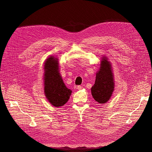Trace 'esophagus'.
<instances>
[{
    "mask_svg": "<svg viewBox=\"0 0 152 152\" xmlns=\"http://www.w3.org/2000/svg\"><path fill=\"white\" fill-rule=\"evenodd\" d=\"M77 88V89L80 90V89H82V86H78Z\"/></svg>",
    "mask_w": 152,
    "mask_h": 152,
    "instance_id": "obj_1",
    "label": "esophagus"
}]
</instances>
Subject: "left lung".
<instances>
[{
	"mask_svg": "<svg viewBox=\"0 0 152 152\" xmlns=\"http://www.w3.org/2000/svg\"><path fill=\"white\" fill-rule=\"evenodd\" d=\"M113 90L114 81L112 67L107 59L103 57L99 70L96 73L95 83L91 87L92 96L96 102L103 104L110 99Z\"/></svg>",
	"mask_w": 152,
	"mask_h": 152,
	"instance_id": "left-lung-1",
	"label": "left lung"
}]
</instances>
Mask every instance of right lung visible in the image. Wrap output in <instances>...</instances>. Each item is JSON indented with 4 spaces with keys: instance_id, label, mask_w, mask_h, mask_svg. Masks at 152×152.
I'll list each match as a JSON object with an SVG mask.
<instances>
[{
    "instance_id": "1",
    "label": "right lung",
    "mask_w": 152,
    "mask_h": 152,
    "mask_svg": "<svg viewBox=\"0 0 152 152\" xmlns=\"http://www.w3.org/2000/svg\"><path fill=\"white\" fill-rule=\"evenodd\" d=\"M58 61L50 56L44 65V93L50 103L56 107H62L70 98L72 91L64 84L59 74Z\"/></svg>"
}]
</instances>
